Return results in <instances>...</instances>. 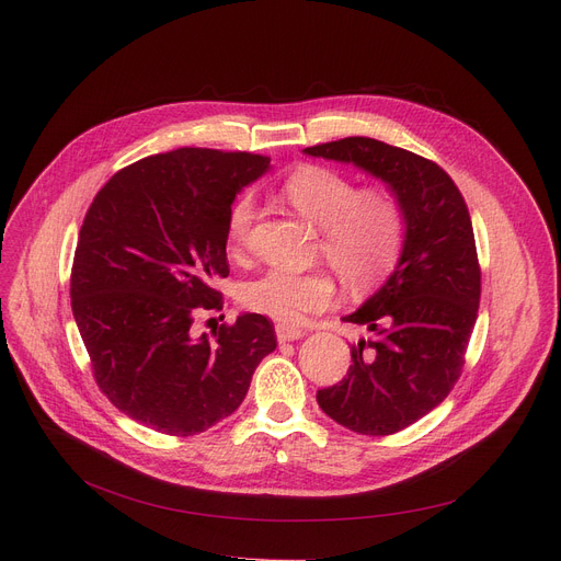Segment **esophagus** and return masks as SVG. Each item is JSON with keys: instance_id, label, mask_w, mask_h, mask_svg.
Instances as JSON below:
<instances>
[{"instance_id": "esophagus-1", "label": "esophagus", "mask_w": 561, "mask_h": 561, "mask_svg": "<svg viewBox=\"0 0 561 561\" xmlns=\"http://www.w3.org/2000/svg\"><path fill=\"white\" fill-rule=\"evenodd\" d=\"M277 332V341L279 343H288V341H298L305 336V332L300 328H293V325H284V322H279V325L275 328Z\"/></svg>"}]
</instances>
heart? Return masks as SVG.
I'll use <instances>...</instances> for the list:
<instances>
[{
  "mask_svg": "<svg viewBox=\"0 0 561 561\" xmlns=\"http://www.w3.org/2000/svg\"><path fill=\"white\" fill-rule=\"evenodd\" d=\"M284 195L307 220L322 229V252L350 286H370L396 268L407 243L409 222L404 204L393 188H359L350 174L309 163L286 176ZM252 222V199L236 197L225 225L231 252L245 250ZM334 293V279L322 271L271 268L243 284L241 302L254 313L288 325L311 311L330 307Z\"/></svg>",
  "mask_w": 561,
  "mask_h": 561,
  "instance_id": "b5f03b06",
  "label": "heart"
}]
</instances>
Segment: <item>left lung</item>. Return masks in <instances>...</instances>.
<instances>
[{"label": "left lung", "instance_id": "1", "mask_svg": "<svg viewBox=\"0 0 561 561\" xmlns=\"http://www.w3.org/2000/svg\"><path fill=\"white\" fill-rule=\"evenodd\" d=\"M355 163L385 180L407 209V243L393 275L345 322L373 339L352 345V364L320 409L368 436L396 434L444 402L466 364L482 271L468 206L438 163L375 138L350 136L305 150Z\"/></svg>", "mask_w": 561, "mask_h": 561}]
</instances>
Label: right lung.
Listing matches in <instances>:
<instances>
[{
    "instance_id": "obj_1",
    "label": "right lung",
    "mask_w": 561,
    "mask_h": 561,
    "mask_svg": "<svg viewBox=\"0 0 561 561\" xmlns=\"http://www.w3.org/2000/svg\"><path fill=\"white\" fill-rule=\"evenodd\" d=\"M268 165L263 154L182 147L117 170L88 206L72 313L100 391L129 419L170 436L209 430L239 409L277 347L261 313L191 334L199 313L222 309L214 284L229 275V206Z\"/></svg>"
}]
</instances>
